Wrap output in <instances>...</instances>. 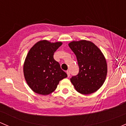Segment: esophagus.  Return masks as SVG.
Here are the masks:
<instances>
[{
  "label": "esophagus",
  "instance_id": "obj_1",
  "mask_svg": "<svg viewBox=\"0 0 126 126\" xmlns=\"http://www.w3.org/2000/svg\"><path fill=\"white\" fill-rule=\"evenodd\" d=\"M67 74L68 77H70V70H67Z\"/></svg>",
  "mask_w": 126,
  "mask_h": 126
}]
</instances>
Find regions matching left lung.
I'll return each mask as SVG.
<instances>
[{
  "mask_svg": "<svg viewBox=\"0 0 126 126\" xmlns=\"http://www.w3.org/2000/svg\"><path fill=\"white\" fill-rule=\"evenodd\" d=\"M68 46L76 55L79 68L78 74L70 79L76 91L84 94L97 91L107 76V63L103 54L89 41H73Z\"/></svg>",
  "mask_w": 126,
  "mask_h": 126,
  "instance_id": "1",
  "label": "left lung"
}]
</instances>
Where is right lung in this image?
Masks as SVG:
<instances>
[{
    "mask_svg": "<svg viewBox=\"0 0 126 126\" xmlns=\"http://www.w3.org/2000/svg\"><path fill=\"white\" fill-rule=\"evenodd\" d=\"M62 42H37L28 52L24 65L25 78L30 87L38 94L47 95L56 89L67 75L54 59V53Z\"/></svg>",
    "mask_w": 126,
    "mask_h": 126,
    "instance_id": "obj_1",
    "label": "right lung"
}]
</instances>
